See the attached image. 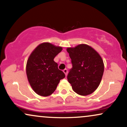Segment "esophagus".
Masks as SVG:
<instances>
[{"label": "esophagus", "instance_id": "1", "mask_svg": "<svg viewBox=\"0 0 127 127\" xmlns=\"http://www.w3.org/2000/svg\"><path fill=\"white\" fill-rule=\"evenodd\" d=\"M63 72L64 73L65 75V76H67V73H68L67 69H66V68H65L64 70H63Z\"/></svg>", "mask_w": 127, "mask_h": 127}]
</instances>
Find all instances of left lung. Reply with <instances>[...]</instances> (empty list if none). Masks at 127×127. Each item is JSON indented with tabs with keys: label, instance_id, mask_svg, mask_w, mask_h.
Instances as JSON below:
<instances>
[{
	"label": "left lung",
	"instance_id": "left-lung-1",
	"mask_svg": "<svg viewBox=\"0 0 127 127\" xmlns=\"http://www.w3.org/2000/svg\"><path fill=\"white\" fill-rule=\"evenodd\" d=\"M67 51L73 66L67 78L73 90L80 95L92 94L99 86L104 71L101 57L86 44L67 48Z\"/></svg>",
	"mask_w": 127,
	"mask_h": 127
}]
</instances>
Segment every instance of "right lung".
I'll return each mask as SVG.
<instances>
[{
    "label": "right lung",
    "instance_id": "obj_1",
    "mask_svg": "<svg viewBox=\"0 0 127 127\" xmlns=\"http://www.w3.org/2000/svg\"><path fill=\"white\" fill-rule=\"evenodd\" d=\"M62 47L44 42L36 47L27 61L26 71L33 91L42 96H48L56 91L65 74L58 68L54 59Z\"/></svg>",
    "mask_w": 127,
    "mask_h": 127
}]
</instances>
